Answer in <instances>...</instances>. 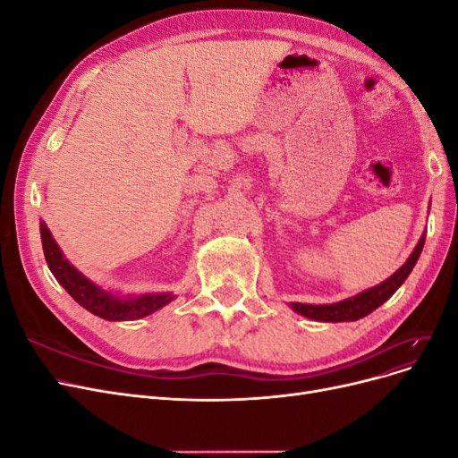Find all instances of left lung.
Instances as JSON below:
<instances>
[{
    "mask_svg": "<svg viewBox=\"0 0 458 458\" xmlns=\"http://www.w3.org/2000/svg\"><path fill=\"white\" fill-rule=\"evenodd\" d=\"M424 241H426V233H422L419 244L414 246V250L411 252V256L407 258L403 266H401L392 276H387V279L382 281L380 284L363 290V293H359L357 296L345 298L336 303H325V306H313V303H290V308L303 317L313 318V321H323V323H344V321H357V318H363L377 308H380L384 301L390 300L395 290L405 283L412 267L417 266L424 248Z\"/></svg>",
    "mask_w": 458,
    "mask_h": 458,
    "instance_id": "left-lung-1",
    "label": "left lung"
}]
</instances>
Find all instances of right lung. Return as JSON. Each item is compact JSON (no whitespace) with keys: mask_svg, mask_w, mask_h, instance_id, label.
Instances as JSON below:
<instances>
[{"mask_svg":"<svg viewBox=\"0 0 458 458\" xmlns=\"http://www.w3.org/2000/svg\"><path fill=\"white\" fill-rule=\"evenodd\" d=\"M41 246H44L46 261L59 284L71 294L81 308L89 313L106 318V321H135L150 313L162 310L175 298L172 293L141 294V296H120L101 288L89 281L84 273H80L71 261H68L55 242L46 221H39Z\"/></svg>","mask_w":458,"mask_h":458,"instance_id":"right-lung-1","label":"right lung"}]
</instances>
